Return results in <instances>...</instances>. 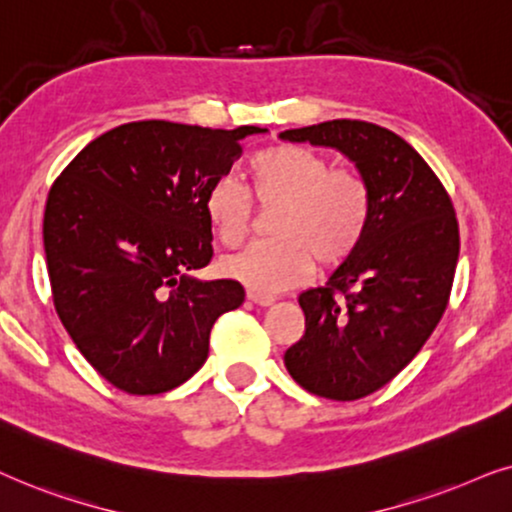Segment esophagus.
<instances>
[{
  "mask_svg": "<svg viewBox=\"0 0 512 512\" xmlns=\"http://www.w3.org/2000/svg\"><path fill=\"white\" fill-rule=\"evenodd\" d=\"M248 299L257 306H271L276 302L274 295H267V292H257V290H248Z\"/></svg>",
  "mask_w": 512,
  "mask_h": 512,
  "instance_id": "1",
  "label": "esophagus"
}]
</instances>
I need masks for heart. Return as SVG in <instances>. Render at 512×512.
<instances>
[{"instance_id":"b5f03b06","label":"heart","mask_w":512,"mask_h":512,"mask_svg":"<svg viewBox=\"0 0 512 512\" xmlns=\"http://www.w3.org/2000/svg\"><path fill=\"white\" fill-rule=\"evenodd\" d=\"M248 193L231 177H217L203 196V213L217 241L236 248L250 231V199L264 208L278 206L271 215L276 238L224 260V274L257 292L299 285L313 271V260L323 269L339 267L370 227L372 199L363 177L302 145H274L252 156Z\"/></svg>"}]
</instances>
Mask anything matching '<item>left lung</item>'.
Returning a JSON list of instances; mask_svg holds the SVG:
<instances>
[{"mask_svg":"<svg viewBox=\"0 0 512 512\" xmlns=\"http://www.w3.org/2000/svg\"><path fill=\"white\" fill-rule=\"evenodd\" d=\"M281 138L337 149L370 187L363 243L323 288L299 295L306 330L283 356L304 391L365 398L417 356L447 309L459 260L452 199L417 149L377 124L335 119Z\"/></svg>","mask_w":512,"mask_h":512,"instance_id":"obj_1","label":"left lung"}]
</instances>
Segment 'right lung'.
<instances>
[{"label": "right lung", "mask_w": 512, "mask_h": 512, "mask_svg": "<svg viewBox=\"0 0 512 512\" xmlns=\"http://www.w3.org/2000/svg\"><path fill=\"white\" fill-rule=\"evenodd\" d=\"M255 133L267 128L133 121L88 142L53 182V304L81 356L119 391L185 384L206 363L215 320L243 304L238 281L192 274L213 260L203 196Z\"/></svg>", "instance_id": "1"}]
</instances>
